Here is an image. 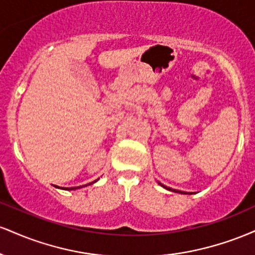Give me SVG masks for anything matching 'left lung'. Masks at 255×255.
<instances>
[{
  "instance_id": "1",
  "label": "left lung",
  "mask_w": 255,
  "mask_h": 255,
  "mask_svg": "<svg viewBox=\"0 0 255 255\" xmlns=\"http://www.w3.org/2000/svg\"><path fill=\"white\" fill-rule=\"evenodd\" d=\"M163 186V184H162ZM164 187V188H166V189H169V191H172V192H178V193H183V192H180V191H175V189H171V188H169V187H165V186H163ZM184 194H186V193H184Z\"/></svg>"
}]
</instances>
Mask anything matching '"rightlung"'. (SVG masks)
I'll use <instances>...</instances> for the list:
<instances>
[{"mask_svg":"<svg viewBox=\"0 0 255 255\" xmlns=\"http://www.w3.org/2000/svg\"><path fill=\"white\" fill-rule=\"evenodd\" d=\"M96 181H93L92 183H95ZM89 184H91V183H89ZM80 187H84V186H80ZM77 188H79V187H73V188H66V189H77Z\"/></svg>","mask_w":255,"mask_h":255,"instance_id":"1","label":"right lung"}]
</instances>
